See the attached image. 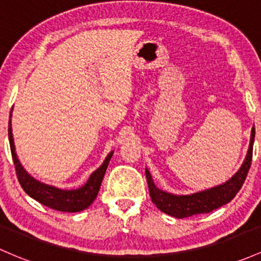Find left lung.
<instances>
[{"mask_svg":"<svg viewBox=\"0 0 261 261\" xmlns=\"http://www.w3.org/2000/svg\"><path fill=\"white\" fill-rule=\"evenodd\" d=\"M255 137V127L251 128L250 145L245 157V161L240 167V170L229 179L228 182L211 190L198 192L188 196H176V194L167 193V192L159 190L154 186L150 172L146 170V178H147L148 191L152 202L156 207L163 213L172 216L174 218H187V217L196 216V214H207L210 212L227 204L236 197L244 183L249 168L253 159V144Z\"/></svg>","mask_w":261,"mask_h":261,"instance_id":"1","label":"left lung"}]
</instances>
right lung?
<instances>
[{"label": "right lung", "mask_w": 261, "mask_h": 261, "mask_svg": "<svg viewBox=\"0 0 261 261\" xmlns=\"http://www.w3.org/2000/svg\"><path fill=\"white\" fill-rule=\"evenodd\" d=\"M11 115H12V111H11ZM11 115L10 122H8V139H10L11 153H12L17 178H18L19 185L23 188L25 193L32 197L33 199L38 200L43 205L51 208L54 211L75 213V212L87 210L89 205L94 202V199L96 198V196H98L101 181L104 178L105 172H107L109 161H110L111 156H113V152L108 154L104 163L100 166L95 172L91 173L90 178L88 179V182L82 188L64 191L51 187V186H47L44 183L36 181L33 177H31L30 174L25 172L24 168L22 167L21 162L17 159V154L14 152L12 127H11Z\"/></svg>", "instance_id": "obj_1"}]
</instances>
